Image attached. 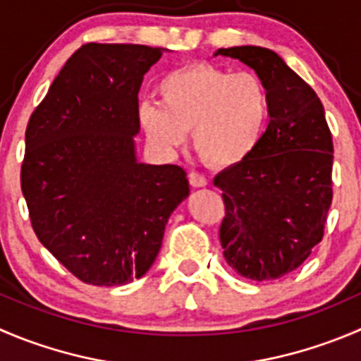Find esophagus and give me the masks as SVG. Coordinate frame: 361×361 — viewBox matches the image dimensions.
<instances>
[{"label":"esophagus","instance_id":"esophagus-1","mask_svg":"<svg viewBox=\"0 0 361 361\" xmlns=\"http://www.w3.org/2000/svg\"><path fill=\"white\" fill-rule=\"evenodd\" d=\"M188 183L194 188H199L206 187V185H208V180H206L201 173H197V171H190V173H188Z\"/></svg>","mask_w":361,"mask_h":361}]
</instances>
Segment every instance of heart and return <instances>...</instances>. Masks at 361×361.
Wrapping results in <instances>:
<instances>
[{
	"label": "heart",
	"mask_w": 361,
	"mask_h": 361,
	"mask_svg": "<svg viewBox=\"0 0 361 361\" xmlns=\"http://www.w3.org/2000/svg\"><path fill=\"white\" fill-rule=\"evenodd\" d=\"M160 104L139 106L137 120L148 141L174 152L192 130V146L213 169L243 164L261 142L271 114L268 86L252 72L213 63L171 70L157 84Z\"/></svg>",
	"instance_id": "heart-1"
}]
</instances>
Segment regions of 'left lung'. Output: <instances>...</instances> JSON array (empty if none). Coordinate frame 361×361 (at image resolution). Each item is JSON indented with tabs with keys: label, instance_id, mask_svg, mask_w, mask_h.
<instances>
[{
	"label": "left lung",
	"instance_id": "left-lung-1",
	"mask_svg": "<svg viewBox=\"0 0 361 361\" xmlns=\"http://www.w3.org/2000/svg\"><path fill=\"white\" fill-rule=\"evenodd\" d=\"M215 54L254 68L271 99L255 152L213 185L226 206L219 236L227 264L250 281H274L303 264L324 236L334 199L331 132L319 97L277 52L243 45Z\"/></svg>",
	"mask_w": 361,
	"mask_h": 361
}]
</instances>
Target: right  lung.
<instances>
[{"label": "right lung", "instance_id": "right-lung-1", "mask_svg": "<svg viewBox=\"0 0 361 361\" xmlns=\"http://www.w3.org/2000/svg\"><path fill=\"white\" fill-rule=\"evenodd\" d=\"M160 56L149 45H82L27 121L20 190L31 227L84 284L142 277L188 195L180 166L135 160L137 93Z\"/></svg>", "mask_w": 361, "mask_h": 361}]
</instances>
